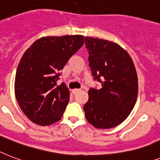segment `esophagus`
I'll return each instance as SVG.
<instances>
[{
  "instance_id": "1",
  "label": "esophagus",
  "mask_w": 160,
  "mask_h": 160,
  "mask_svg": "<svg viewBox=\"0 0 160 160\" xmlns=\"http://www.w3.org/2000/svg\"><path fill=\"white\" fill-rule=\"evenodd\" d=\"M72 93L73 94H76V93H78V92H80V89H73V90H72Z\"/></svg>"
}]
</instances>
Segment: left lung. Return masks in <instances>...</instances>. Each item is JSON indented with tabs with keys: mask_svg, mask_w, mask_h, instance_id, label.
I'll return each mask as SVG.
<instances>
[{
	"mask_svg": "<svg viewBox=\"0 0 160 160\" xmlns=\"http://www.w3.org/2000/svg\"><path fill=\"white\" fill-rule=\"evenodd\" d=\"M89 67L100 89L88 91L83 109L87 120L97 128L107 129L123 122L138 97V77L129 54L117 43L85 38Z\"/></svg>",
	"mask_w": 160,
	"mask_h": 160,
	"instance_id": "left-lung-1",
	"label": "left lung"
}]
</instances>
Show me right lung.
<instances>
[{
	"instance_id": "right-lung-1",
	"label": "right lung",
	"mask_w": 160,
	"mask_h": 160,
	"mask_svg": "<svg viewBox=\"0 0 160 160\" xmlns=\"http://www.w3.org/2000/svg\"><path fill=\"white\" fill-rule=\"evenodd\" d=\"M81 35L45 37L27 49L15 78V95L21 109L38 125H51L62 118L69 102L66 84L57 82L69 58L83 45Z\"/></svg>"
}]
</instances>
